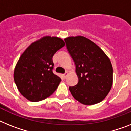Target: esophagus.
Instances as JSON below:
<instances>
[{
  "label": "esophagus",
  "mask_w": 131,
  "mask_h": 131,
  "mask_svg": "<svg viewBox=\"0 0 131 131\" xmlns=\"http://www.w3.org/2000/svg\"><path fill=\"white\" fill-rule=\"evenodd\" d=\"M67 75H68V73H65V74H63V75H62V76H63V79L66 78Z\"/></svg>",
  "instance_id": "obj_1"
}]
</instances>
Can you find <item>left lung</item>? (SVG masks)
Instances as JSON below:
<instances>
[{
  "label": "left lung",
  "mask_w": 131,
  "mask_h": 131,
  "mask_svg": "<svg viewBox=\"0 0 131 131\" xmlns=\"http://www.w3.org/2000/svg\"><path fill=\"white\" fill-rule=\"evenodd\" d=\"M72 58L78 83L69 89L75 99L84 105L102 101L112 86L113 68L110 60L94 42L82 36L65 39Z\"/></svg>",
  "instance_id": "left-lung-1"
}]
</instances>
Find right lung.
Instances as JSON below:
<instances>
[{
  "instance_id": "obj_1",
  "label": "right lung",
  "mask_w": 131,
  "mask_h": 131,
  "mask_svg": "<svg viewBox=\"0 0 131 131\" xmlns=\"http://www.w3.org/2000/svg\"><path fill=\"white\" fill-rule=\"evenodd\" d=\"M65 46L62 39L44 37L31 44L19 58L14 79L20 93L31 102H39L54 93L61 79L53 73L52 57Z\"/></svg>"
}]
</instances>
